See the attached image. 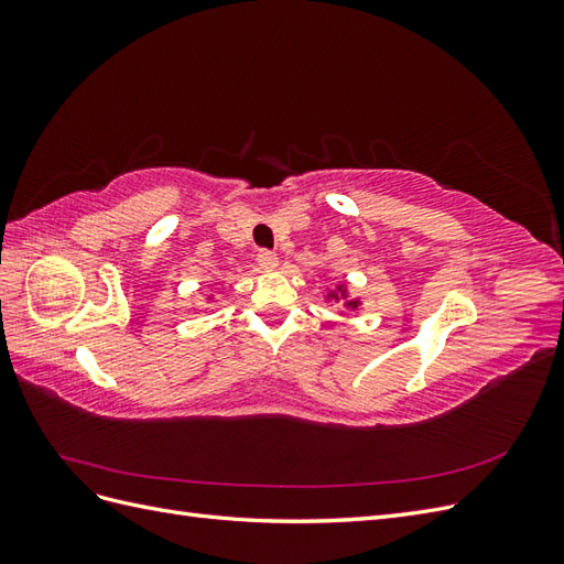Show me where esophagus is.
<instances>
[{
  "mask_svg": "<svg viewBox=\"0 0 564 564\" xmlns=\"http://www.w3.org/2000/svg\"><path fill=\"white\" fill-rule=\"evenodd\" d=\"M256 261H259V265L263 270H272V268H278V253L270 249H261L259 253H256Z\"/></svg>",
  "mask_w": 564,
  "mask_h": 564,
  "instance_id": "34e87169",
  "label": "esophagus"
}]
</instances>
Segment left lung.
<instances>
[{"label":"left lung","instance_id":"8db88e82","mask_svg":"<svg viewBox=\"0 0 564 564\" xmlns=\"http://www.w3.org/2000/svg\"><path fill=\"white\" fill-rule=\"evenodd\" d=\"M332 299H346V286H338V294H329ZM348 305H350V308H357V301H348Z\"/></svg>","mask_w":564,"mask_h":564}]
</instances>
